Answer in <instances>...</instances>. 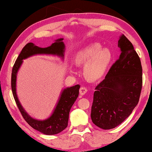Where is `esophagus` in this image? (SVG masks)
<instances>
[{
    "mask_svg": "<svg viewBox=\"0 0 152 152\" xmlns=\"http://www.w3.org/2000/svg\"><path fill=\"white\" fill-rule=\"evenodd\" d=\"M86 92H87V88H86V87L82 86L80 88V95H84L86 94Z\"/></svg>",
    "mask_w": 152,
    "mask_h": 152,
    "instance_id": "34e87169",
    "label": "esophagus"
}]
</instances>
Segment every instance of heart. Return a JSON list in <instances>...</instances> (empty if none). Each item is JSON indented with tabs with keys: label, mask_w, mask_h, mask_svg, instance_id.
Listing matches in <instances>:
<instances>
[{
	"label": "heart",
	"mask_w": 152,
	"mask_h": 152,
	"mask_svg": "<svg viewBox=\"0 0 152 152\" xmlns=\"http://www.w3.org/2000/svg\"><path fill=\"white\" fill-rule=\"evenodd\" d=\"M112 59L111 51L107 48H102L98 43H92L76 53L74 62L77 66H84V73L91 80H97L105 73ZM72 73L75 70L70 68Z\"/></svg>",
	"instance_id": "1"
}]
</instances>
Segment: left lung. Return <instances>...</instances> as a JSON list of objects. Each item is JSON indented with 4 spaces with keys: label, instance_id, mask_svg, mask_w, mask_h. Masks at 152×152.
Listing matches in <instances>:
<instances>
[{
    "label": "left lung",
    "instance_id": "1",
    "mask_svg": "<svg viewBox=\"0 0 152 152\" xmlns=\"http://www.w3.org/2000/svg\"><path fill=\"white\" fill-rule=\"evenodd\" d=\"M118 46L121 51L119 59L95 87L93 95L91 120L103 129L116 127L130 115L142 89V66L132 43L122 34Z\"/></svg>",
    "mask_w": 152,
    "mask_h": 152
}]
</instances>
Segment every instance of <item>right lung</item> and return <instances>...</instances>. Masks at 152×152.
I'll list each match as a JSON object with an SVG mask.
<instances>
[{
  "label": "right lung",
  "mask_w": 152,
  "mask_h": 152,
  "mask_svg": "<svg viewBox=\"0 0 152 152\" xmlns=\"http://www.w3.org/2000/svg\"><path fill=\"white\" fill-rule=\"evenodd\" d=\"M64 39H58L55 42L52 43L50 46L40 48L35 45L33 43H28L25 45L16 59L12 72V91L16 104L21 113L25 120L33 129L45 135H55L65 129L68 126L70 110L79 95V84L68 87L62 90L60 94L55 109L48 118L45 120H37L31 117L25 111L20 104L16 94V77L17 72L23 64V60L36 55H57L64 59L65 45L63 42Z\"/></svg>",
  "instance_id": "add662e5"
}]
</instances>
